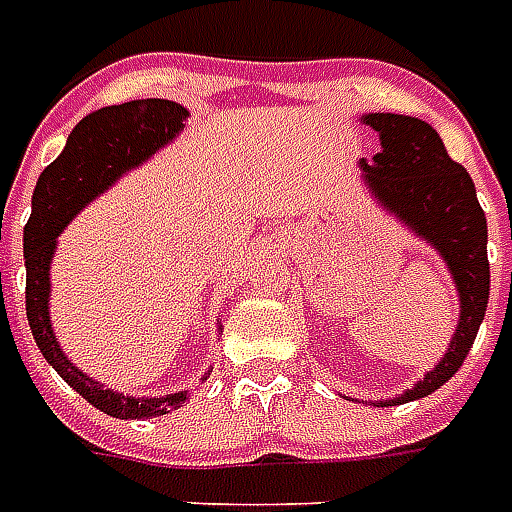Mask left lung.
Wrapping results in <instances>:
<instances>
[{
	"label": "left lung",
	"mask_w": 512,
	"mask_h": 512,
	"mask_svg": "<svg viewBox=\"0 0 512 512\" xmlns=\"http://www.w3.org/2000/svg\"><path fill=\"white\" fill-rule=\"evenodd\" d=\"M361 123L378 132L383 148L372 162H358L361 179L380 209L405 223L411 234L424 239L444 259L460 297L458 328L444 358L411 389L391 400L372 402L378 408H389L433 394L466 361L491 292L488 223L474 181L463 165L449 157L444 140L430 123L394 112H369L361 115Z\"/></svg>",
	"instance_id": "left-lung-1"
}]
</instances>
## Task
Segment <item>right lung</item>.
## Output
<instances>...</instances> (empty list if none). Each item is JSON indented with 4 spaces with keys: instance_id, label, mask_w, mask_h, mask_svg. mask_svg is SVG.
Instances as JSON below:
<instances>
[{
    "instance_id": "add662e5",
    "label": "right lung",
    "mask_w": 512,
    "mask_h": 512,
    "mask_svg": "<svg viewBox=\"0 0 512 512\" xmlns=\"http://www.w3.org/2000/svg\"><path fill=\"white\" fill-rule=\"evenodd\" d=\"M190 118L187 107L168 99H137L90 112L68 134L60 157L43 170L32 192V215L24 226L27 267V320L35 344L60 378L90 405L115 419H151L181 408L190 391L165 397H129L107 389L101 380L68 361L49 317L52 270L57 237L85 206L107 192L123 173L173 143ZM201 380H206V375Z\"/></svg>"
}]
</instances>
